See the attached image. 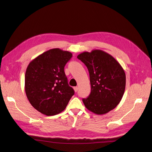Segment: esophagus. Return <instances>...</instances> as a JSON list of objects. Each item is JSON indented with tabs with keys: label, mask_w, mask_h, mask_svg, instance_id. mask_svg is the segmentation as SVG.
I'll use <instances>...</instances> for the list:
<instances>
[{
	"label": "esophagus",
	"mask_w": 152,
	"mask_h": 152,
	"mask_svg": "<svg viewBox=\"0 0 152 152\" xmlns=\"http://www.w3.org/2000/svg\"><path fill=\"white\" fill-rule=\"evenodd\" d=\"M73 89H74L75 92H77V90H78V87H73Z\"/></svg>",
	"instance_id": "esophagus-1"
}]
</instances>
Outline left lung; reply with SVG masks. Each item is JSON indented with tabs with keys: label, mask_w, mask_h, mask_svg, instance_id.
<instances>
[{
	"label": "left lung",
	"mask_w": 152,
	"mask_h": 152,
	"mask_svg": "<svg viewBox=\"0 0 152 152\" xmlns=\"http://www.w3.org/2000/svg\"><path fill=\"white\" fill-rule=\"evenodd\" d=\"M77 59L88 68L91 93L82 99L85 107L96 115L113 110L121 101L126 88V76L121 64L110 54L93 50L79 54Z\"/></svg>",
	"instance_id": "8db88e82"
}]
</instances>
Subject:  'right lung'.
<instances>
[{"mask_svg":"<svg viewBox=\"0 0 152 152\" xmlns=\"http://www.w3.org/2000/svg\"><path fill=\"white\" fill-rule=\"evenodd\" d=\"M72 57L70 51L53 48L39 55L27 66L25 93L40 113L47 116L60 113L74 94L64 72V66Z\"/></svg>","mask_w":152,"mask_h":152,"instance_id":"right-lung-1","label":"right lung"}]
</instances>
